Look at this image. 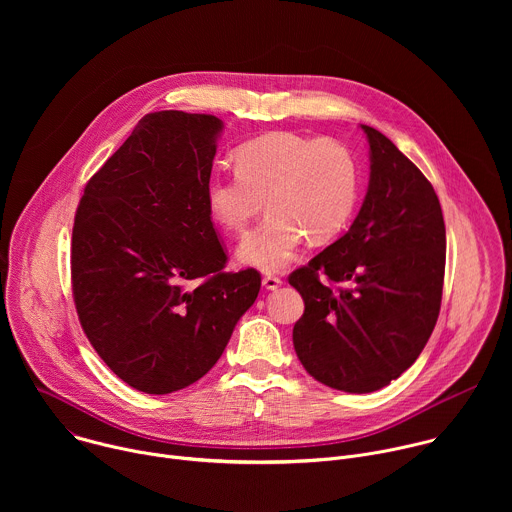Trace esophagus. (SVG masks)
<instances>
[{
  "instance_id": "34e87169",
  "label": "esophagus",
  "mask_w": 512,
  "mask_h": 512,
  "mask_svg": "<svg viewBox=\"0 0 512 512\" xmlns=\"http://www.w3.org/2000/svg\"><path fill=\"white\" fill-rule=\"evenodd\" d=\"M281 283H283V281H281L279 277H275V275H265V277H263V287H265V289H277Z\"/></svg>"
}]
</instances>
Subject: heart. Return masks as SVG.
<instances>
[{
    "mask_svg": "<svg viewBox=\"0 0 512 512\" xmlns=\"http://www.w3.org/2000/svg\"><path fill=\"white\" fill-rule=\"evenodd\" d=\"M237 176L210 174L204 186L212 221L239 235L265 200L267 216L239 245V261L279 271L308 237L320 245L350 221L358 200V166L344 143L273 131L235 154Z\"/></svg>",
    "mask_w": 512,
    "mask_h": 512,
    "instance_id": "b5f03b06",
    "label": "heart"
}]
</instances>
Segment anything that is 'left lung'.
I'll return each instance as SVG.
<instances>
[{
	"instance_id": "left-lung-1",
	"label": "left lung",
	"mask_w": 512,
	"mask_h": 512,
	"mask_svg": "<svg viewBox=\"0 0 512 512\" xmlns=\"http://www.w3.org/2000/svg\"><path fill=\"white\" fill-rule=\"evenodd\" d=\"M369 141L367 196L348 233L289 275L306 304L294 326L304 369L344 393H373L421 354L442 304L446 225L419 168L381 131ZM328 276L349 285L332 292Z\"/></svg>"
}]
</instances>
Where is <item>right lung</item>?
<instances>
[{"instance_id": "right-lung-1", "label": "right lung", "mask_w": 512, "mask_h": 512, "mask_svg": "<svg viewBox=\"0 0 512 512\" xmlns=\"http://www.w3.org/2000/svg\"><path fill=\"white\" fill-rule=\"evenodd\" d=\"M225 123L145 115L89 180L72 227V296L107 367L148 395L180 391L221 358L257 300L255 269L225 273L204 200Z\"/></svg>"}]
</instances>
